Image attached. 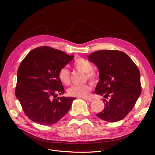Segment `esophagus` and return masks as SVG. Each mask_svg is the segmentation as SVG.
Here are the masks:
<instances>
[{
	"instance_id": "esophagus-1",
	"label": "esophagus",
	"mask_w": 155,
	"mask_h": 155,
	"mask_svg": "<svg viewBox=\"0 0 155 155\" xmlns=\"http://www.w3.org/2000/svg\"><path fill=\"white\" fill-rule=\"evenodd\" d=\"M84 100L87 102H91L92 101V99H84Z\"/></svg>"
}]
</instances>
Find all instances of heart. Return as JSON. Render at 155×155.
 Instances as JSON below:
<instances>
[{
  "mask_svg": "<svg viewBox=\"0 0 155 155\" xmlns=\"http://www.w3.org/2000/svg\"><path fill=\"white\" fill-rule=\"evenodd\" d=\"M73 66L77 70L85 73L86 78L91 82H95L98 79V75L93 71L94 67L92 64L88 61L83 58L77 59L73 63ZM58 77L63 84L65 85L70 84V73L66 67L61 68L59 70ZM91 91V87L88 84L84 85H73L68 89V94L71 97L86 98L88 97Z\"/></svg>",
  "mask_w": 155,
  "mask_h": 155,
  "instance_id": "obj_1",
  "label": "heart"
}]
</instances>
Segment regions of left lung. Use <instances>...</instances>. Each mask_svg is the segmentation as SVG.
<instances>
[{
    "mask_svg": "<svg viewBox=\"0 0 155 155\" xmlns=\"http://www.w3.org/2000/svg\"><path fill=\"white\" fill-rule=\"evenodd\" d=\"M88 60L99 70L95 92L105 99L110 97L108 101L103 99L105 108L97 116L110 123L124 119L141 93L139 69L127 54L118 50L97 51Z\"/></svg>",
    "mask_w": 155,
    "mask_h": 155,
    "instance_id": "1",
    "label": "left lung"
}]
</instances>
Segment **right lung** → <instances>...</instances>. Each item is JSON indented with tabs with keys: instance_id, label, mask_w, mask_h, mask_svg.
Listing matches in <instances>:
<instances>
[{
	"instance_id": "1",
	"label": "right lung",
	"mask_w": 155,
	"mask_h": 155,
	"mask_svg": "<svg viewBox=\"0 0 155 155\" xmlns=\"http://www.w3.org/2000/svg\"><path fill=\"white\" fill-rule=\"evenodd\" d=\"M73 59V55L62 51L40 46L21 61L15 94L29 119L39 124L51 125L68 112L75 97L55 98L58 94L64 93L58 71Z\"/></svg>"
}]
</instances>
